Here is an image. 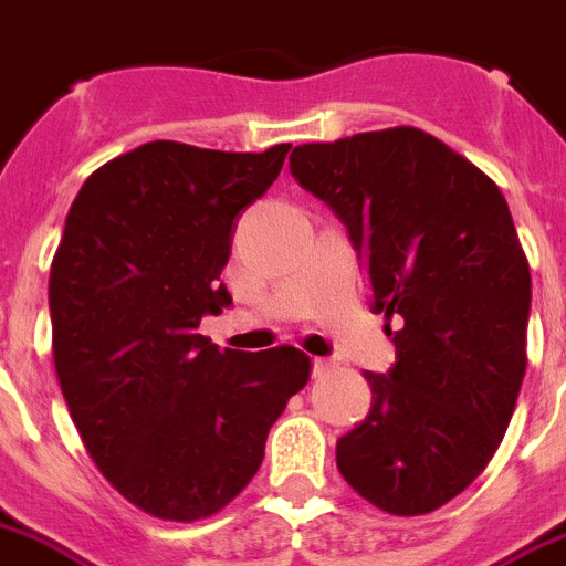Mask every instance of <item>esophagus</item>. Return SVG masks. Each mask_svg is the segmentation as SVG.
Masks as SVG:
<instances>
[{
  "instance_id": "obj_1",
  "label": "esophagus",
  "mask_w": 566,
  "mask_h": 566,
  "mask_svg": "<svg viewBox=\"0 0 566 566\" xmlns=\"http://www.w3.org/2000/svg\"><path fill=\"white\" fill-rule=\"evenodd\" d=\"M334 363L325 360V357H314V378H319V375H325V371L331 369Z\"/></svg>"
}]
</instances>
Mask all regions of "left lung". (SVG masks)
I'll list each match as a JSON object with an SVG mask.
<instances>
[{
	"label": "left lung",
	"instance_id": "8db88e82",
	"mask_svg": "<svg viewBox=\"0 0 566 566\" xmlns=\"http://www.w3.org/2000/svg\"><path fill=\"white\" fill-rule=\"evenodd\" d=\"M291 171L348 227L375 311L401 319L339 474L380 512H436L485 471L526 371L532 275L506 197L418 127L298 145Z\"/></svg>",
	"mask_w": 566,
	"mask_h": 566
}]
</instances>
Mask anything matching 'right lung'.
<instances>
[{"mask_svg":"<svg viewBox=\"0 0 566 566\" xmlns=\"http://www.w3.org/2000/svg\"><path fill=\"white\" fill-rule=\"evenodd\" d=\"M287 150L148 142L92 171L66 214L49 275L60 389L101 474L159 521L229 506L311 378L293 346L220 352L197 334L232 305L220 273L235 220Z\"/></svg>","mask_w":566,"mask_h":566,"instance_id":"obj_1","label":"right lung"}]
</instances>
